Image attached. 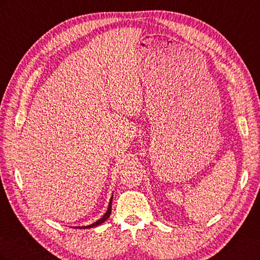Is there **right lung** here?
<instances>
[{"mask_svg": "<svg viewBox=\"0 0 260 260\" xmlns=\"http://www.w3.org/2000/svg\"><path fill=\"white\" fill-rule=\"evenodd\" d=\"M112 202H113V198L111 199V201H109V205H108V208H107L106 214H105L103 217H102L100 220H98L96 222H94V223H92V224H90V225H85V226H77V228H79V229H90V228L96 226V225H100V224H102L103 222H105V221H106V219H108V217L111 216V212H112Z\"/></svg>", "mask_w": 260, "mask_h": 260, "instance_id": "1", "label": "right lung"}]
</instances>
